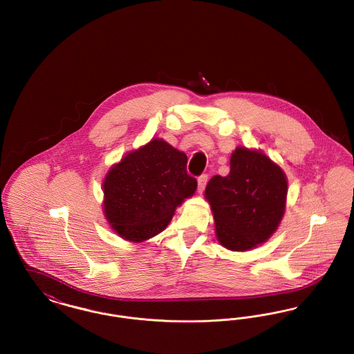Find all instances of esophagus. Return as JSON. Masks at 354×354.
Returning a JSON list of instances; mask_svg holds the SVG:
<instances>
[{
	"label": "esophagus",
	"instance_id": "obj_1",
	"mask_svg": "<svg viewBox=\"0 0 354 354\" xmlns=\"http://www.w3.org/2000/svg\"><path fill=\"white\" fill-rule=\"evenodd\" d=\"M207 180H208V176H207L205 174L198 178V188H199V192H203L204 187L207 185Z\"/></svg>",
	"mask_w": 354,
	"mask_h": 354
}]
</instances>
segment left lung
I'll return each instance as SVG.
<instances>
[{"label": "left lung", "instance_id": "obj_1", "mask_svg": "<svg viewBox=\"0 0 354 354\" xmlns=\"http://www.w3.org/2000/svg\"><path fill=\"white\" fill-rule=\"evenodd\" d=\"M227 176L215 175L204 196L211 205L220 244L244 252L266 243L284 216L286 172L260 150L236 147Z\"/></svg>", "mask_w": 354, "mask_h": 354}]
</instances>
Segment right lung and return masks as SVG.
Here are the masks:
<instances>
[{
	"instance_id": "add662e5",
	"label": "right lung",
	"mask_w": 354,
	"mask_h": 354,
	"mask_svg": "<svg viewBox=\"0 0 354 354\" xmlns=\"http://www.w3.org/2000/svg\"><path fill=\"white\" fill-rule=\"evenodd\" d=\"M103 215L122 239L142 243L160 234L176 207L196 191L187 155L153 138L126 153L103 179Z\"/></svg>"
}]
</instances>
